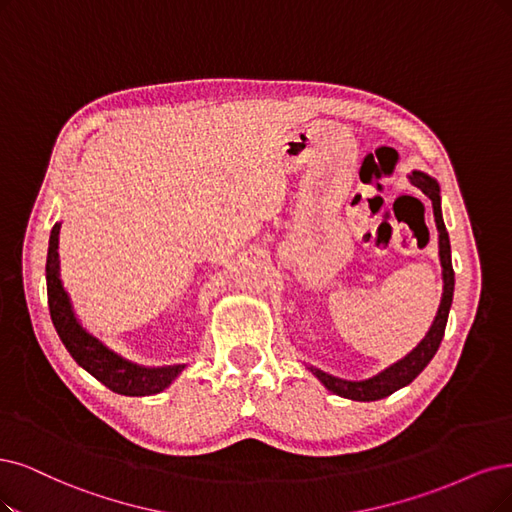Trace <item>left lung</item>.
<instances>
[{
    "mask_svg": "<svg viewBox=\"0 0 512 512\" xmlns=\"http://www.w3.org/2000/svg\"><path fill=\"white\" fill-rule=\"evenodd\" d=\"M409 181L415 187H420L422 192L432 200L434 223H437V230H439V259H441V268H443L441 306H439L437 316H434L432 325H430L428 333L424 335L422 342L415 346L405 358H401V361H396L394 365L386 367L384 371L369 377V380H361V382L342 380V377H335L331 373H325V371L308 365L312 375L318 377V382L323 384L329 392H333L337 396H344V399H350V401H361V403L380 401V399H386V396H390L392 392L411 384L415 377L424 371V367L432 361V356L437 354V350L443 342V335H445L447 316H449V308L453 301V285H456V280H453V268H451L449 234H447V227H445L443 213H441V187H439L437 179H432L430 175L422 173V170H413V173L409 175Z\"/></svg>",
    "mask_w": 512,
    "mask_h": 512,
    "instance_id": "left-lung-1",
    "label": "left lung"
}]
</instances>
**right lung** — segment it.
<instances>
[{"mask_svg":"<svg viewBox=\"0 0 512 512\" xmlns=\"http://www.w3.org/2000/svg\"><path fill=\"white\" fill-rule=\"evenodd\" d=\"M59 232L61 223H54L48 242L46 257V289H48V308L52 325L59 333L61 342L73 361L86 369L92 377L107 386L109 390L124 396H149L158 394L173 384L185 365H164V367H145L132 363L122 354L113 352L105 346L97 335H92L82 327L71 306L69 293L61 282V261H59Z\"/></svg>","mask_w":512,"mask_h":512,"instance_id":"obj_1","label":"right lung"}]
</instances>
